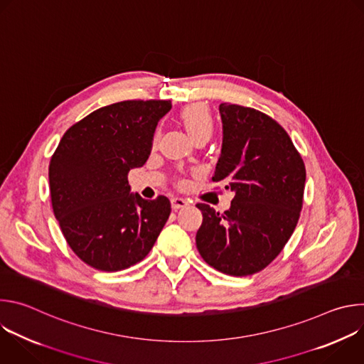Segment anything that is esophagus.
<instances>
[{"label":"esophagus","instance_id":"1","mask_svg":"<svg viewBox=\"0 0 364 364\" xmlns=\"http://www.w3.org/2000/svg\"><path fill=\"white\" fill-rule=\"evenodd\" d=\"M187 204H188V200H186V198H183V197L176 196V197L171 198L173 209H181V207H186Z\"/></svg>","mask_w":364,"mask_h":364}]
</instances>
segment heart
<instances>
[{
	"label": "heart",
	"mask_w": 364,
	"mask_h": 364,
	"mask_svg": "<svg viewBox=\"0 0 364 364\" xmlns=\"http://www.w3.org/2000/svg\"><path fill=\"white\" fill-rule=\"evenodd\" d=\"M180 121L188 135L196 141L198 138L209 139L213 134L215 122L210 109L201 102L190 103L180 111Z\"/></svg>",
	"instance_id": "heart-1"
}]
</instances>
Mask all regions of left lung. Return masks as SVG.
<instances>
[{
    "mask_svg": "<svg viewBox=\"0 0 364 364\" xmlns=\"http://www.w3.org/2000/svg\"><path fill=\"white\" fill-rule=\"evenodd\" d=\"M222 154L213 181L235 191L223 215L198 203L196 245L204 261L232 275L267 268L295 230L302 209L305 166L287 131L267 114L230 103L219 107Z\"/></svg>",
    "mask_w": 364,
    "mask_h": 364,
    "instance_id": "left-lung-1",
    "label": "left lung"
}]
</instances>
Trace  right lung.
<instances>
[{
  "instance_id": "obj_1",
  "label": "right lung",
  "mask_w": 364,
  "mask_h": 364,
  "mask_svg": "<svg viewBox=\"0 0 364 364\" xmlns=\"http://www.w3.org/2000/svg\"><path fill=\"white\" fill-rule=\"evenodd\" d=\"M171 100H124L72 125L48 166L50 197L62 233L89 267L115 272L149 253L171 213L166 196L132 194L131 168L142 167Z\"/></svg>"
}]
</instances>
